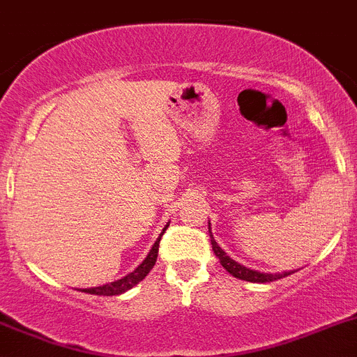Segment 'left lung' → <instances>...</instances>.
<instances>
[{
	"label": "left lung",
	"instance_id": "obj_1",
	"mask_svg": "<svg viewBox=\"0 0 357 357\" xmlns=\"http://www.w3.org/2000/svg\"><path fill=\"white\" fill-rule=\"evenodd\" d=\"M210 236H211V247H213L215 256L220 259V265H222L231 275L242 279V281L271 282V281H278V279H282V278H287V275L294 274V272H282V274H263V272H258V271H250V268H247V266L240 265V263H236L234 259H231L229 256H227L220 247H218V243L215 242L213 238V234H211V229H210Z\"/></svg>",
	"mask_w": 357,
	"mask_h": 357
}]
</instances>
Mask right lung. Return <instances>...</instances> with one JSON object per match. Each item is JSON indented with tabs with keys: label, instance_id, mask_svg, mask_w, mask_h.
Instances as JSON below:
<instances>
[{
	"label": "right lung",
	"instance_id": "1",
	"mask_svg": "<svg viewBox=\"0 0 357 357\" xmlns=\"http://www.w3.org/2000/svg\"><path fill=\"white\" fill-rule=\"evenodd\" d=\"M167 227H169V224L163 227L162 234L165 233ZM162 234H160V238L155 242V245L151 247L147 258L144 259V261L140 263V265L137 266L133 272H130L126 278L110 282V284H102V287L85 288V290H82V291H86V294H91V295H121V294H124L126 290H130V288H133L135 284H139V282L142 281L147 274H149L151 268L155 266L156 258H158V247H160V240H162Z\"/></svg>",
	"mask_w": 357,
	"mask_h": 357
}]
</instances>
